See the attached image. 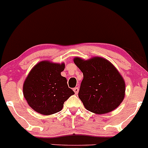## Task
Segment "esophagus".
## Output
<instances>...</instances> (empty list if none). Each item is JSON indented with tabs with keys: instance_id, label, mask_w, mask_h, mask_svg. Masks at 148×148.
Returning a JSON list of instances; mask_svg holds the SVG:
<instances>
[{
	"instance_id": "34e87169",
	"label": "esophagus",
	"mask_w": 148,
	"mask_h": 148,
	"mask_svg": "<svg viewBox=\"0 0 148 148\" xmlns=\"http://www.w3.org/2000/svg\"><path fill=\"white\" fill-rule=\"evenodd\" d=\"M73 91L75 92V94H77V93H78L79 88H77V87H76V88H73Z\"/></svg>"
}]
</instances>
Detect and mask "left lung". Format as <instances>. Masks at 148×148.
I'll return each mask as SVG.
<instances>
[{
    "label": "left lung",
    "instance_id": "obj_1",
    "mask_svg": "<svg viewBox=\"0 0 148 148\" xmlns=\"http://www.w3.org/2000/svg\"><path fill=\"white\" fill-rule=\"evenodd\" d=\"M73 61L83 74L78 97L86 110L100 115L116 109L125 95V83L117 68L101 57H75Z\"/></svg>",
    "mask_w": 148,
    "mask_h": 148
}]
</instances>
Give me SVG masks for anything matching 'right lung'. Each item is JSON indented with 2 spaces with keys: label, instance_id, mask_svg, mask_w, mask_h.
Returning <instances> with one entry per match:
<instances>
[{
  "label": "right lung",
  "instance_id": "add662e5",
  "mask_svg": "<svg viewBox=\"0 0 148 148\" xmlns=\"http://www.w3.org/2000/svg\"><path fill=\"white\" fill-rule=\"evenodd\" d=\"M65 63L42 60L29 72L24 81L23 92L30 108L45 115L63 109L64 102L75 92L68 88L67 79L61 75Z\"/></svg>",
  "mask_w": 148,
  "mask_h": 148
}]
</instances>
